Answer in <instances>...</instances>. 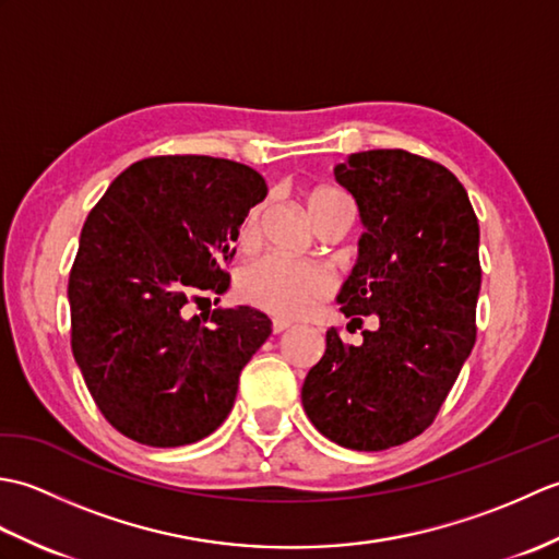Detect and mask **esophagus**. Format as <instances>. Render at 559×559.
<instances>
[{"label":"esophagus","instance_id":"34e87169","mask_svg":"<svg viewBox=\"0 0 559 559\" xmlns=\"http://www.w3.org/2000/svg\"><path fill=\"white\" fill-rule=\"evenodd\" d=\"M293 324L288 322V319H273V324H271V329H273V334H281V331H286V329H290Z\"/></svg>","mask_w":559,"mask_h":559}]
</instances>
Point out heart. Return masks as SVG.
Segmentation results:
<instances>
[{"label":"heart","mask_w":559,"mask_h":559,"mask_svg":"<svg viewBox=\"0 0 559 559\" xmlns=\"http://www.w3.org/2000/svg\"><path fill=\"white\" fill-rule=\"evenodd\" d=\"M338 204H348V201L336 189L317 187L307 194V211H310L314 225L329 209ZM259 218L261 206H252L240 223L237 245L242 249H252L257 245ZM237 290H240L245 302L259 307V310H266L278 317H298L312 310L317 302L326 300L334 293V278L317 264H305V261L271 254L249 264L240 273Z\"/></svg>","instance_id":"obj_1"}]
</instances>
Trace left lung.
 <instances>
[{"label":"left lung","instance_id":"1","mask_svg":"<svg viewBox=\"0 0 559 559\" xmlns=\"http://www.w3.org/2000/svg\"><path fill=\"white\" fill-rule=\"evenodd\" d=\"M365 233L338 302L350 324L379 329L326 350L302 384L319 432L346 449L382 451L425 432L476 343L480 228L466 189L442 163L403 148L350 153L334 168Z\"/></svg>","mask_w":559,"mask_h":559}]
</instances>
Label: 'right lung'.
<instances>
[{"label": "right lung", "instance_id": "add662e5", "mask_svg": "<svg viewBox=\"0 0 559 559\" xmlns=\"http://www.w3.org/2000/svg\"><path fill=\"white\" fill-rule=\"evenodd\" d=\"M264 197L249 165L153 156L117 175L91 209L69 273L71 350L117 432L185 447L228 418L271 319L252 307L187 317L185 307L228 288L223 264Z\"/></svg>", "mask_w": 559, "mask_h": 559}]
</instances>
